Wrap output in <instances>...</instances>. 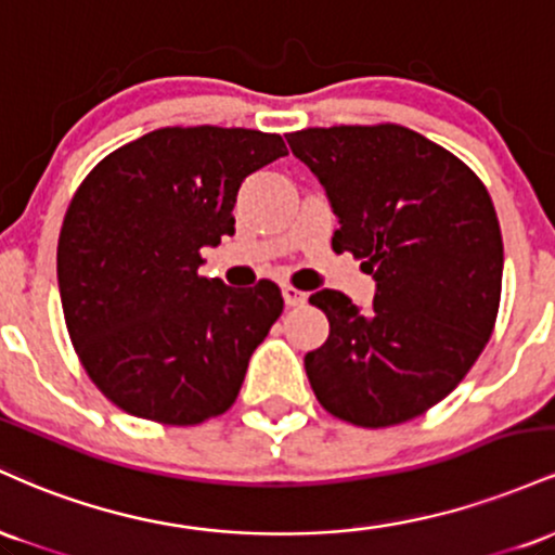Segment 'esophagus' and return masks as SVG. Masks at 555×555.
<instances>
[{
    "instance_id": "1",
    "label": "esophagus",
    "mask_w": 555,
    "mask_h": 555,
    "mask_svg": "<svg viewBox=\"0 0 555 555\" xmlns=\"http://www.w3.org/2000/svg\"><path fill=\"white\" fill-rule=\"evenodd\" d=\"M282 295H284V302L289 305V308H295V305H302L305 299H308V295H305L302 289H297V286H292V284L282 286Z\"/></svg>"
}]
</instances>
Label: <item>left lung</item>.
<instances>
[{"mask_svg":"<svg viewBox=\"0 0 555 555\" xmlns=\"http://www.w3.org/2000/svg\"><path fill=\"white\" fill-rule=\"evenodd\" d=\"M286 140L339 216L334 250L375 279L367 310L336 289L310 295L331 326L305 354L310 386L344 423H406L460 386L493 334L503 276L493 201L467 164L410 127H308Z\"/></svg>","mask_w":555,"mask_h":555,"instance_id":"obj_1","label":"left lung"}]
</instances>
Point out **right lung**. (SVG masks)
Segmentation results:
<instances>
[{
	"label": "right lung",
	"instance_id": "obj_1",
	"mask_svg": "<svg viewBox=\"0 0 555 555\" xmlns=\"http://www.w3.org/2000/svg\"><path fill=\"white\" fill-rule=\"evenodd\" d=\"M286 156L245 127H162L93 167L56 247L62 310L88 378L127 415L197 425L237 399L284 299L260 279L232 289L197 273L234 234L242 180Z\"/></svg>",
	"mask_w": 555,
	"mask_h": 555
}]
</instances>
